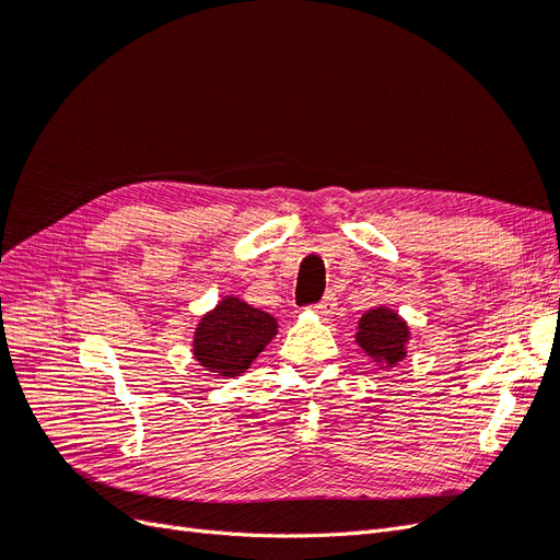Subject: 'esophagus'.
Here are the masks:
<instances>
[{
	"instance_id": "1",
	"label": "esophagus",
	"mask_w": 560,
	"mask_h": 560,
	"mask_svg": "<svg viewBox=\"0 0 560 560\" xmlns=\"http://www.w3.org/2000/svg\"><path fill=\"white\" fill-rule=\"evenodd\" d=\"M315 311H317L322 317L334 315V311H336V296H334V294H327L325 299H322V301L317 303Z\"/></svg>"
}]
</instances>
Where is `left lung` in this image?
I'll return each instance as SVG.
<instances>
[{"label":"left lung","mask_w":560,"mask_h":560,"mask_svg":"<svg viewBox=\"0 0 560 560\" xmlns=\"http://www.w3.org/2000/svg\"><path fill=\"white\" fill-rule=\"evenodd\" d=\"M358 346L371 360L395 366L406 358V343H409V325L389 308H374L360 317Z\"/></svg>","instance_id":"1"}]
</instances>
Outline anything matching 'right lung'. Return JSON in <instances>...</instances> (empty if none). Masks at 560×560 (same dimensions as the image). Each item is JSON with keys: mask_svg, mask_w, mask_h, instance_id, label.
I'll return each mask as SVG.
<instances>
[{"mask_svg": "<svg viewBox=\"0 0 560 560\" xmlns=\"http://www.w3.org/2000/svg\"><path fill=\"white\" fill-rule=\"evenodd\" d=\"M276 334V317L226 296L214 311L202 315L194 334V358L217 376L233 378L249 369Z\"/></svg>", "mask_w": 560, "mask_h": 560, "instance_id": "right-lung-1", "label": "right lung"}]
</instances>
